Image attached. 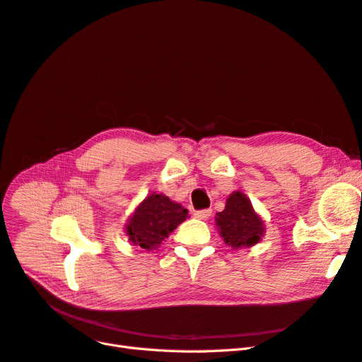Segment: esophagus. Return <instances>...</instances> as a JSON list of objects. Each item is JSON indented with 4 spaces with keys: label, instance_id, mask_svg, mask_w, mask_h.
<instances>
[{
    "label": "esophagus",
    "instance_id": "esophagus-1",
    "mask_svg": "<svg viewBox=\"0 0 362 362\" xmlns=\"http://www.w3.org/2000/svg\"><path fill=\"white\" fill-rule=\"evenodd\" d=\"M193 216H194L196 218H201V221H206V218L211 216V210H199V211H194Z\"/></svg>",
    "mask_w": 362,
    "mask_h": 362
}]
</instances>
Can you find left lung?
I'll use <instances>...</instances> for the list:
<instances>
[{
  "mask_svg": "<svg viewBox=\"0 0 362 362\" xmlns=\"http://www.w3.org/2000/svg\"><path fill=\"white\" fill-rule=\"evenodd\" d=\"M216 226L225 245L233 249L257 245L266 231L262 218L242 192L229 194L225 210L216 214Z\"/></svg>",
  "mask_w": 362,
  "mask_h": 362,
  "instance_id": "8db88e82",
  "label": "left lung"
}]
</instances>
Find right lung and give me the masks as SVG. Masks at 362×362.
I'll return each instance as SVG.
<instances>
[{
    "label": "right lung",
    "mask_w": 362,
    "mask_h": 362,
    "mask_svg": "<svg viewBox=\"0 0 362 362\" xmlns=\"http://www.w3.org/2000/svg\"><path fill=\"white\" fill-rule=\"evenodd\" d=\"M189 217V211L166 194L152 193L140 202L125 226L129 242L141 249H157L164 238Z\"/></svg>",
    "instance_id": "add662e5"
}]
</instances>
